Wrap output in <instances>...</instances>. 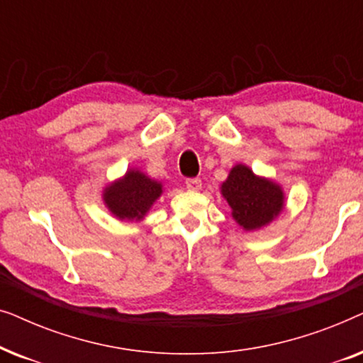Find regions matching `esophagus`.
<instances>
[{"instance_id": "obj_1", "label": "esophagus", "mask_w": 363, "mask_h": 363, "mask_svg": "<svg viewBox=\"0 0 363 363\" xmlns=\"http://www.w3.org/2000/svg\"><path fill=\"white\" fill-rule=\"evenodd\" d=\"M186 188L190 191H200L201 190V180H200V178H188Z\"/></svg>"}]
</instances>
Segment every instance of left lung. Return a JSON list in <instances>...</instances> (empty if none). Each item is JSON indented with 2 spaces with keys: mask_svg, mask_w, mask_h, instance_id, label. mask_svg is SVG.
I'll return each mask as SVG.
<instances>
[{
  "mask_svg": "<svg viewBox=\"0 0 363 363\" xmlns=\"http://www.w3.org/2000/svg\"><path fill=\"white\" fill-rule=\"evenodd\" d=\"M221 195L242 230L255 231L269 225L284 208V191L269 178L257 177L250 167L238 163L221 185Z\"/></svg>",
  "mask_w": 363,
  "mask_h": 363,
  "instance_id": "obj_1",
  "label": "left lung"
}]
</instances>
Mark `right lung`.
I'll use <instances>...</instances> for the list:
<instances>
[{
    "label": "right lung",
    "instance_id": "obj_1",
    "mask_svg": "<svg viewBox=\"0 0 363 363\" xmlns=\"http://www.w3.org/2000/svg\"><path fill=\"white\" fill-rule=\"evenodd\" d=\"M160 182L152 180L135 168L104 188L102 200L113 216L122 221H142L148 210L162 196Z\"/></svg>",
    "mask_w": 363,
    "mask_h": 363
}]
</instances>
